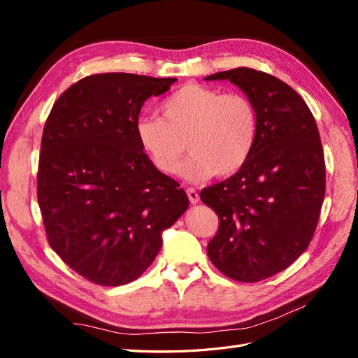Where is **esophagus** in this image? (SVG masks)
Returning <instances> with one entry per match:
<instances>
[{"instance_id":"1","label":"esophagus","mask_w":358,"mask_h":358,"mask_svg":"<svg viewBox=\"0 0 358 358\" xmlns=\"http://www.w3.org/2000/svg\"><path fill=\"white\" fill-rule=\"evenodd\" d=\"M187 194H188V199H189L191 204H197V203L200 201V196H199V192H197L196 189L188 188V189H187Z\"/></svg>"}]
</instances>
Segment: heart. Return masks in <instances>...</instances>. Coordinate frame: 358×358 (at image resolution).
I'll return each instance as SVG.
<instances>
[{"label":"heart","instance_id":"obj_1","mask_svg":"<svg viewBox=\"0 0 358 358\" xmlns=\"http://www.w3.org/2000/svg\"><path fill=\"white\" fill-rule=\"evenodd\" d=\"M161 117H142L136 124L140 146L166 175L180 169L188 182L213 175L231 176L251 158L258 136L254 103L242 94H224L209 86L188 83L159 104Z\"/></svg>","mask_w":358,"mask_h":358}]
</instances>
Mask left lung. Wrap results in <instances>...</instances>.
I'll use <instances>...</instances> for the list:
<instances>
[{
	"mask_svg": "<svg viewBox=\"0 0 358 358\" xmlns=\"http://www.w3.org/2000/svg\"><path fill=\"white\" fill-rule=\"evenodd\" d=\"M204 80H230L257 109L251 158L200 199L220 218L208 245L212 264L234 280L258 282L294 263L315 233L326 194L318 127L301 96L275 76L239 67Z\"/></svg>",
	"mask_w": 358,
	"mask_h": 358,
	"instance_id": "left-lung-1",
	"label": "left lung"
}]
</instances>
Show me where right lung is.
Returning a JSON list of instances; mask_svg holds the SVG:
<instances>
[{
    "label": "right lung",
    "instance_id": "right-lung-1",
    "mask_svg": "<svg viewBox=\"0 0 358 358\" xmlns=\"http://www.w3.org/2000/svg\"><path fill=\"white\" fill-rule=\"evenodd\" d=\"M178 79L88 76L53 104L41 138L37 196L48 241L91 282L119 287L152 264L189 201L140 146L145 101Z\"/></svg>",
    "mask_w": 358,
    "mask_h": 358
}]
</instances>
